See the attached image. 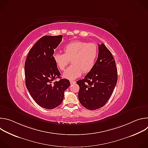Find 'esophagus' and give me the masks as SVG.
Returning a JSON list of instances; mask_svg holds the SVG:
<instances>
[{
	"mask_svg": "<svg viewBox=\"0 0 148 148\" xmlns=\"http://www.w3.org/2000/svg\"><path fill=\"white\" fill-rule=\"evenodd\" d=\"M76 82L75 81H70V84H71V85H72V84H75Z\"/></svg>",
	"mask_w": 148,
	"mask_h": 148,
	"instance_id": "esophagus-1",
	"label": "esophagus"
}]
</instances>
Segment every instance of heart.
Returning <instances> with one entry per match:
<instances>
[{"instance_id": "heart-1", "label": "heart", "mask_w": 148, "mask_h": 148, "mask_svg": "<svg viewBox=\"0 0 148 148\" xmlns=\"http://www.w3.org/2000/svg\"><path fill=\"white\" fill-rule=\"evenodd\" d=\"M64 54L55 52L53 58L58 69L64 71L71 60L73 64L63 73V77L74 80L82 73L90 72L94 67L98 55V47L95 43H87L76 40L70 42L63 49Z\"/></svg>"}]
</instances>
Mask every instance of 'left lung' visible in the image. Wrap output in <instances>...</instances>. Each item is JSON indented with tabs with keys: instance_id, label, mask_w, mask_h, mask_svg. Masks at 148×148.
<instances>
[{
	"instance_id": "1",
	"label": "left lung",
	"mask_w": 148,
	"mask_h": 148,
	"mask_svg": "<svg viewBox=\"0 0 148 148\" xmlns=\"http://www.w3.org/2000/svg\"><path fill=\"white\" fill-rule=\"evenodd\" d=\"M117 79V69L112 53L103 43L98 45V56L94 68L84 79L77 81L79 87V102L89 110L102 107L110 98Z\"/></svg>"
}]
</instances>
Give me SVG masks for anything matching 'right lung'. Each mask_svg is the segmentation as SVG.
Segmentation results:
<instances>
[{"instance_id":"obj_1","label":"right lung","mask_w":148,"mask_h":148,"mask_svg":"<svg viewBox=\"0 0 148 148\" xmlns=\"http://www.w3.org/2000/svg\"><path fill=\"white\" fill-rule=\"evenodd\" d=\"M62 36H45L30 50L25 65L26 87L40 107L51 110L60 105L64 91L70 86L69 79H60L61 74L53 58L54 49Z\"/></svg>"}]
</instances>
